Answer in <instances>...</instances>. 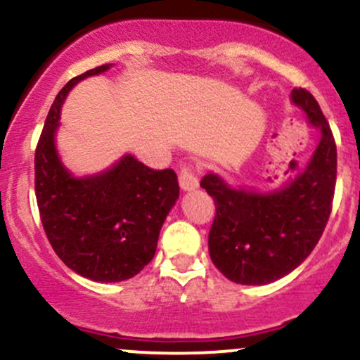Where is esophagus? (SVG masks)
Here are the masks:
<instances>
[{"instance_id": "obj_1", "label": "esophagus", "mask_w": 360, "mask_h": 360, "mask_svg": "<svg viewBox=\"0 0 360 360\" xmlns=\"http://www.w3.org/2000/svg\"><path fill=\"white\" fill-rule=\"evenodd\" d=\"M179 181L180 187L184 188L185 192H191L194 188L199 187V179H197V169L192 165H184L180 168L179 173Z\"/></svg>"}]
</instances>
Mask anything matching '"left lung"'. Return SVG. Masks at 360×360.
<instances>
[{
  "label": "left lung",
  "mask_w": 360,
  "mask_h": 360,
  "mask_svg": "<svg viewBox=\"0 0 360 360\" xmlns=\"http://www.w3.org/2000/svg\"><path fill=\"white\" fill-rule=\"evenodd\" d=\"M292 101L321 130L307 168L281 191L269 194L235 191L214 173L200 180L216 214L210 230V256L228 280L264 285L304 261L326 226L336 185V144L314 96L299 87Z\"/></svg>",
  "instance_id": "1"
}]
</instances>
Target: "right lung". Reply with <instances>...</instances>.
Returning a JSON list of instances; mask_svg holds the SVG:
<instances>
[{"instance_id": "1", "label": "right lung", "mask_w": 360, "mask_h": 360, "mask_svg": "<svg viewBox=\"0 0 360 360\" xmlns=\"http://www.w3.org/2000/svg\"><path fill=\"white\" fill-rule=\"evenodd\" d=\"M101 65L73 77L49 110L36 148V199L46 237L58 257L94 281H123L154 257L166 214L179 199L176 173L125 156L101 175L73 179L60 163L55 132L68 91Z\"/></svg>"}]
</instances>
